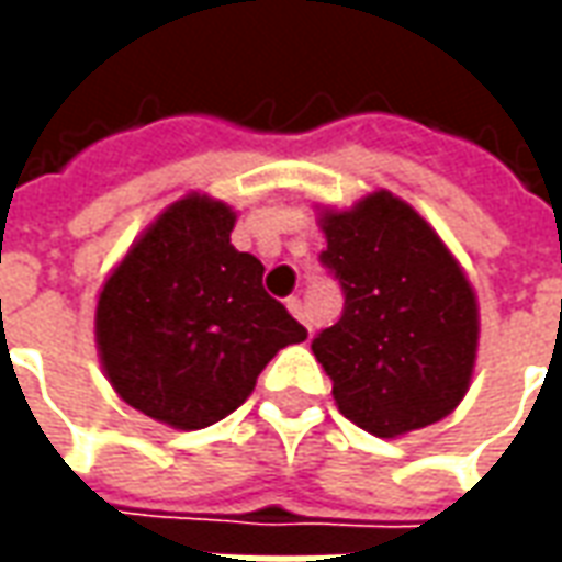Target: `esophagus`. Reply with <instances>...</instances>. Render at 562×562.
I'll return each instance as SVG.
<instances>
[{"label":"esophagus","instance_id":"34e87169","mask_svg":"<svg viewBox=\"0 0 562 562\" xmlns=\"http://www.w3.org/2000/svg\"><path fill=\"white\" fill-rule=\"evenodd\" d=\"M285 306H289V313H292L294 318H301L306 328H310V322H306V313H304V304H301V297H289V301H285ZM310 330H313V328H310Z\"/></svg>","mask_w":562,"mask_h":562}]
</instances>
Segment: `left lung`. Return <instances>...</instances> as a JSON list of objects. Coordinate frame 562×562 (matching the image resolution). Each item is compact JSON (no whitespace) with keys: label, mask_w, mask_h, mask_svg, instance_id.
Segmentation results:
<instances>
[{"label":"left lung","mask_w":562,"mask_h":562,"mask_svg":"<svg viewBox=\"0 0 562 562\" xmlns=\"http://www.w3.org/2000/svg\"><path fill=\"white\" fill-rule=\"evenodd\" d=\"M318 261L340 282L342 316L313 340L340 413L373 436L446 418L470 389L479 306L439 234L406 201L373 192L322 216Z\"/></svg>","instance_id":"obj_1"}]
</instances>
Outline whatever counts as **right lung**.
I'll use <instances>...</instances> for the list:
<instances>
[{
  "label": "right lung",
  "instance_id": "right-lung-1",
  "mask_svg": "<svg viewBox=\"0 0 562 562\" xmlns=\"http://www.w3.org/2000/svg\"><path fill=\"white\" fill-rule=\"evenodd\" d=\"M234 210L186 195L104 282L95 342L114 391L161 424L201 430L232 415L273 355L306 328L273 301L265 265L232 246Z\"/></svg>",
  "mask_w": 562,
  "mask_h": 562
}]
</instances>
